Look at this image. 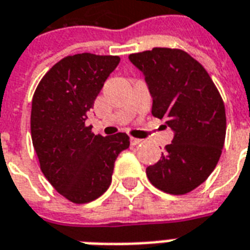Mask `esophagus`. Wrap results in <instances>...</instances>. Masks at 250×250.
<instances>
[{
  "label": "esophagus",
  "instance_id": "34e87169",
  "mask_svg": "<svg viewBox=\"0 0 250 250\" xmlns=\"http://www.w3.org/2000/svg\"><path fill=\"white\" fill-rule=\"evenodd\" d=\"M143 139H136V138H131V145H134V146H138V145H142L143 143Z\"/></svg>",
  "mask_w": 250,
  "mask_h": 250
}]
</instances>
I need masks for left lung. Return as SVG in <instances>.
Here are the masks:
<instances>
[{
  "label": "left lung",
  "mask_w": 250,
  "mask_h": 250,
  "mask_svg": "<svg viewBox=\"0 0 250 250\" xmlns=\"http://www.w3.org/2000/svg\"><path fill=\"white\" fill-rule=\"evenodd\" d=\"M152 98V115L174 131L173 142L147 178L165 193H190L208 179L220 161L226 135L225 105L214 83L182 49L152 48L132 53Z\"/></svg>",
  "instance_id": "8db88e82"
}]
</instances>
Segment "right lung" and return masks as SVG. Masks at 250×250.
<instances>
[{
	"instance_id": "right-lung-1",
	"label": "right lung",
	"mask_w": 250,
	"mask_h": 250,
	"mask_svg": "<svg viewBox=\"0 0 250 250\" xmlns=\"http://www.w3.org/2000/svg\"><path fill=\"white\" fill-rule=\"evenodd\" d=\"M119 62V56L93 53L66 56L46 72L33 95L30 134L41 171L73 204L91 202L109 188L115 161L130 146L125 132L95 135L85 125Z\"/></svg>"
}]
</instances>
